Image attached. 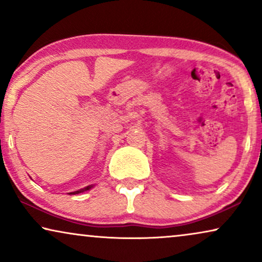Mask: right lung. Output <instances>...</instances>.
Returning <instances> with one entry per match:
<instances>
[{
    "instance_id": "right-lung-1",
    "label": "right lung",
    "mask_w": 262,
    "mask_h": 262,
    "mask_svg": "<svg viewBox=\"0 0 262 262\" xmlns=\"http://www.w3.org/2000/svg\"><path fill=\"white\" fill-rule=\"evenodd\" d=\"M89 188H91V186H88V187H85V188L83 189V191H87V189H89Z\"/></svg>"
}]
</instances>
